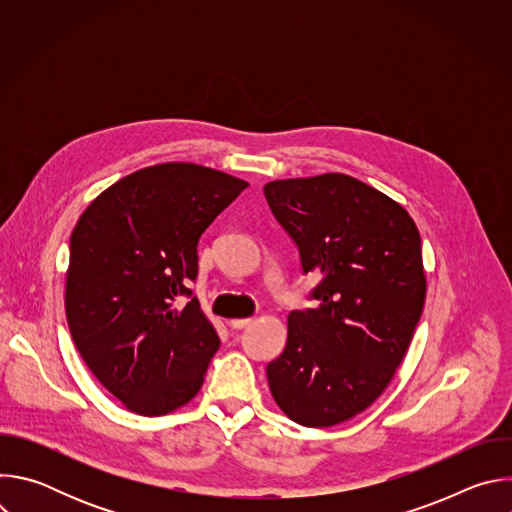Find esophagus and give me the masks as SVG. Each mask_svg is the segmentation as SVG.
<instances>
[{
  "instance_id": "esophagus-1",
  "label": "esophagus",
  "mask_w": 512,
  "mask_h": 512,
  "mask_svg": "<svg viewBox=\"0 0 512 512\" xmlns=\"http://www.w3.org/2000/svg\"><path fill=\"white\" fill-rule=\"evenodd\" d=\"M251 322H253V318H233V320H229V326L235 330H241V328H247Z\"/></svg>"
}]
</instances>
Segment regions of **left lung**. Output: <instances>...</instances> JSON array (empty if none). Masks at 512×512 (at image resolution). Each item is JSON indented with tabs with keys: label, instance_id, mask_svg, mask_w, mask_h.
Instances as JSON below:
<instances>
[{
	"label": "left lung",
	"instance_id": "1",
	"mask_svg": "<svg viewBox=\"0 0 512 512\" xmlns=\"http://www.w3.org/2000/svg\"><path fill=\"white\" fill-rule=\"evenodd\" d=\"M263 192L304 273L322 275L310 294L318 306L287 316L269 389L289 419L330 427L377 401L411 344L427 289L421 237L399 202L346 174Z\"/></svg>",
	"mask_w": 512,
	"mask_h": 512
}]
</instances>
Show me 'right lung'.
Wrapping results in <instances>:
<instances>
[{
  "mask_svg": "<svg viewBox=\"0 0 512 512\" xmlns=\"http://www.w3.org/2000/svg\"><path fill=\"white\" fill-rule=\"evenodd\" d=\"M249 184L188 162L137 170L101 192L70 235L64 308L83 360L129 411L158 417L202 387L221 346L196 298L198 239Z\"/></svg>",
  "mask_w": 512,
  "mask_h": 512,
  "instance_id": "add662e5",
  "label": "right lung"
}]
</instances>
